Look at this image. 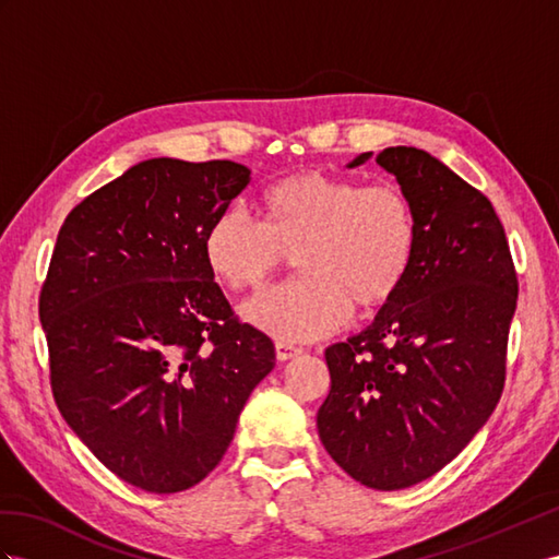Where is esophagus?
Instances as JSON below:
<instances>
[{"mask_svg":"<svg viewBox=\"0 0 559 559\" xmlns=\"http://www.w3.org/2000/svg\"><path fill=\"white\" fill-rule=\"evenodd\" d=\"M299 354H302V349H299V347L288 345V342H276V356H278V361H290V359H297Z\"/></svg>","mask_w":559,"mask_h":559,"instance_id":"34e87169","label":"esophagus"}]
</instances>
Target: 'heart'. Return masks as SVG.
Returning <instances> with one entry per match:
<instances>
[{"instance_id": "1", "label": "heart", "mask_w": 559, "mask_h": 559, "mask_svg": "<svg viewBox=\"0 0 559 559\" xmlns=\"http://www.w3.org/2000/svg\"><path fill=\"white\" fill-rule=\"evenodd\" d=\"M264 224L228 205L203 236L212 278L257 293L295 257L302 276L246 307V319L290 342L319 340L361 313L388 307L418 252V219L396 183H364L325 171H295L266 186Z\"/></svg>"}]
</instances>
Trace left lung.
<instances>
[{
  "mask_svg": "<svg viewBox=\"0 0 559 559\" xmlns=\"http://www.w3.org/2000/svg\"><path fill=\"white\" fill-rule=\"evenodd\" d=\"M376 163L416 207V262L364 333L325 349L331 392L317 425L347 475L396 491L437 475L493 413L518 271L503 224L475 186L413 146L384 148Z\"/></svg>",
  "mask_w": 559,
  "mask_h": 559,
  "instance_id": "left-lung-1",
  "label": "left lung"
}]
</instances>
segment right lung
I'll list each match as a JSON object with an SVG mask.
<instances>
[{"instance_id":"1","label":"right lung","mask_w":559,"mask_h":559,"mask_svg":"<svg viewBox=\"0 0 559 559\" xmlns=\"http://www.w3.org/2000/svg\"><path fill=\"white\" fill-rule=\"evenodd\" d=\"M248 183L231 160L153 157L84 198L56 238L39 293L56 406L143 491L203 481L276 366L203 257L207 224Z\"/></svg>"}]
</instances>
